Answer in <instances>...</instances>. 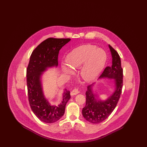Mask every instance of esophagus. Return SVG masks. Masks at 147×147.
<instances>
[{"mask_svg": "<svg viewBox=\"0 0 147 147\" xmlns=\"http://www.w3.org/2000/svg\"><path fill=\"white\" fill-rule=\"evenodd\" d=\"M78 93H79L78 90V89H74V90H73L71 92L70 95H71V96H74V95H77Z\"/></svg>", "mask_w": 147, "mask_h": 147, "instance_id": "1", "label": "esophagus"}]
</instances>
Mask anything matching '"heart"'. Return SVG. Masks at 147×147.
Returning a JSON list of instances; mask_svg holds the SVG:
<instances>
[{
  "label": "heart",
  "instance_id": "b5f03b06",
  "mask_svg": "<svg viewBox=\"0 0 147 147\" xmlns=\"http://www.w3.org/2000/svg\"><path fill=\"white\" fill-rule=\"evenodd\" d=\"M68 66L73 70L79 69L80 76L88 82L95 81L102 71L107 60L106 52L95 45H85L74 49L66 56ZM66 65H62V71L68 74L72 71Z\"/></svg>",
  "mask_w": 147,
  "mask_h": 147
}]
</instances>
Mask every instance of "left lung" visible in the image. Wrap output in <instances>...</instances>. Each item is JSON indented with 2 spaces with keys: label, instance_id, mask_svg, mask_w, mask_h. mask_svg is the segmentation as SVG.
<instances>
[{
  "label": "left lung",
  "instance_id": "obj_1",
  "mask_svg": "<svg viewBox=\"0 0 147 147\" xmlns=\"http://www.w3.org/2000/svg\"><path fill=\"white\" fill-rule=\"evenodd\" d=\"M112 65L105 68L99 80L108 78L113 80L115 90L105 100L101 99L97 92L94 91L95 84L88 86L86 95V105L82 110V116L88 121L98 124L106 120L116 108L123 87V69L118 53L110 45Z\"/></svg>",
  "mask_w": 147,
  "mask_h": 147
}]
</instances>
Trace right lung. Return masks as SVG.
Masks as SVG:
<instances>
[{
  "label": "right lung",
  "instance_id": "right-lung-1",
  "mask_svg": "<svg viewBox=\"0 0 147 147\" xmlns=\"http://www.w3.org/2000/svg\"><path fill=\"white\" fill-rule=\"evenodd\" d=\"M70 40L48 38L34 50L30 56L27 69L29 102L35 115L46 123H55L63 116L70 94L67 89L64 90L61 102L57 105H53L44 95L42 77L49 69L57 67L59 51Z\"/></svg>",
  "mask_w": 147,
  "mask_h": 147
}]
</instances>
